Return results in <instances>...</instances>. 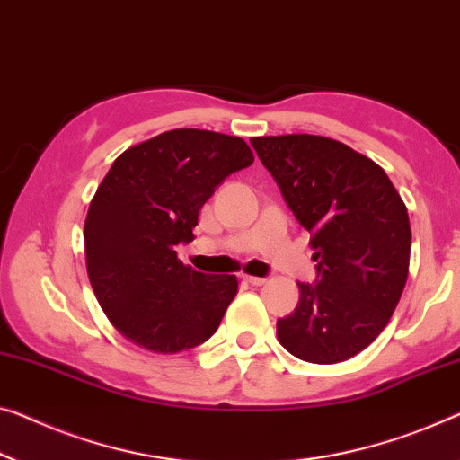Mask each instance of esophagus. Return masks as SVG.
Instances as JSON below:
<instances>
[{"label":"esophagus","mask_w":460,"mask_h":460,"mask_svg":"<svg viewBox=\"0 0 460 460\" xmlns=\"http://www.w3.org/2000/svg\"><path fill=\"white\" fill-rule=\"evenodd\" d=\"M243 280H245V283L253 285V287H260V285L266 283L264 277H252V274H243Z\"/></svg>","instance_id":"1"}]
</instances>
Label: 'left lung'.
Returning a JSON list of instances; mask_svg holds the SVG:
<instances>
[{
    "label": "left lung",
    "instance_id": "8db88e82",
    "mask_svg": "<svg viewBox=\"0 0 460 460\" xmlns=\"http://www.w3.org/2000/svg\"><path fill=\"white\" fill-rule=\"evenodd\" d=\"M250 142L316 250V283H297V307L277 320L279 342L310 363L353 358L384 331L405 289V202L380 164L339 140L287 134Z\"/></svg>",
    "mask_w": 460,
    "mask_h": 460
}]
</instances>
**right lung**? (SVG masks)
Instances as JSON below:
<instances>
[{"instance_id": "1", "label": "right lung", "mask_w": 460, "mask_h": 460, "mask_svg": "<svg viewBox=\"0 0 460 460\" xmlns=\"http://www.w3.org/2000/svg\"><path fill=\"white\" fill-rule=\"evenodd\" d=\"M253 155L237 136L181 128L113 161L84 223L86 270L102 312L146 351L180 353L210 339L237 296L235 274H204L177 258L198 212Z\"/></svg>"}]
</instances>
